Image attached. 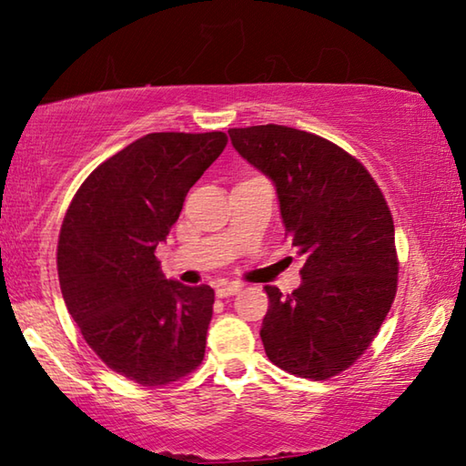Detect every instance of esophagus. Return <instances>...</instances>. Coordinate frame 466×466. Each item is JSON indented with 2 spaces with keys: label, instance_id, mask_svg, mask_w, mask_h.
Listing matches in <instances>:
<instances>
[{
  "label": "esophagus",
  "instance_id": "esophagus-1",
  "mask_svg": "<svg viewBox=\"0 0 466 466\" xmlns=\"http://www.w3.org/2000/svg\"><path fill=\"white\" fill-rule=\"evenodd\" d=\"M242 286H238V283H222V286L216 288V294L218 298H228V296H234L238 294Z\"/></svg>",
  "mask_w": 466,
  "mask_h": 466
}]
</instances>
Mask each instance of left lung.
<instances>
[{
    "label": "left lung",
    "instance_id": "obj_1",
    "mask_svg": "<svg viewBox=\"0 0 466 466\" xmlns=\"http://www.w3.org/2000/svg\"><path fill=\"white\" fill-rule=\"evenodd\" d=\"M228 133L236 152L273 180L286 236L306 258L291 294L265 288L267 358L327 380L368 350L397 294L389 205L364 164L333 141L286 125Z\"/></svg>",
    "mask_w": 466,
    "mask_h": 466
}]
</instances>
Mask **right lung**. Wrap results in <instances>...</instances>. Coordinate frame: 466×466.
Listing matches in <instances>:
<instances>
[{"label": "right lung", "instance_id": "right-lung-1", "mask_svg": "<svg viewBox=\"0 0 466 466\" xmlns=\"http://www.w3.org/2000/svg\"><path fill=\"white\" fill-rule=\"evenodd\" d=\"M228 136L147 133L92 170L57 244L63 299L94 353L141 386L191 374L205 356L214 289L164 278L156 247Z\"/></svg>", "mask_w": 466, "mask_h": 466}]
</instances>
